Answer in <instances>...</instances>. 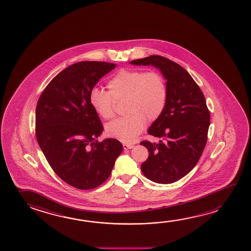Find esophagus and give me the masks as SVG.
Segmentation results:
<instances>
[{
	"mask_svg": "<svg viewBox=\"0 0 251 251\" xmlns=\"http://www.w3.org/2000/svg\"><path fill=\"white\" fill-rule=\"evenodd\" d=\"M123 146H124V150H130V149L134 147V145L130 144H123Z\"/></svg>",
	"mask_w": 251,
	"mask_h": 251,
	"instance_id": "esophagus-1",
	"label": "esophagus"
}]
</instances>
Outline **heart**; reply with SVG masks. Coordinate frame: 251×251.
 <instances>
[{"mask_svg": "<svg viewBox=\"0 0 251 251\" xmlns=\"http://www.w3.org/2000/svg\"><path fill=\"white\" fill-rule=\"evenodd\" d=\"M108 92L95 88L89 102L100 117L112 119L115 103L124 101L127 115L106 126L107 135L124 143H131L144 129L145 123L155 122L165 110L168 89L165 77L156 71L122 69L107 84Z\"/></svg>", "mask_w": 251, "mask_h": 251, "instance_id": "b5f03b06", "label": "heart"}]
</instances>
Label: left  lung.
<instances>
[{"mask_svg": "<svg viewBox=\"0 0 251 251\" xmlns=\"http://www.w3.org/2000/svg\"><path fill=\"white\" fill-rule=\"evenodd\" d=\"M130 63L152 65L167 80L165 110L148 130L162 140L158 144L144 140L140 144L149 151L141 165L144 176L156 183L171 184L193 170L205 149L210 125L205 96L187 71L167 58L151 55Z\"/></svg>", "mask_w": 251, "mask_h": 251, "instance_id": "obj_1", "label": "left lung"}]
</instances>
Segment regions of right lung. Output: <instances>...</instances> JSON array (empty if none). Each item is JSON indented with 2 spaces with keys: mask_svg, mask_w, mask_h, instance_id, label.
I'll use <instances>...</instances> for the list:
<instances>
[{
  "mask_svg": "<svg viewBox=\"0 0 251 251\" xmlns=\"http://www.w3.org/2000/svg\"><path fill=\"white\" fill-rule=\"evenodd\" d=\"M116 65L81 61L56 75L36 108V136L54 173L77 189H94L107 180L123 151L118 140L98 142L103 125L89 94Z\"/></svg>",
  "mask_w": 251,
  "mask_h": 251,
  "instance_id": "obj_1",
  "label": "right lung"
}]
</instances>
